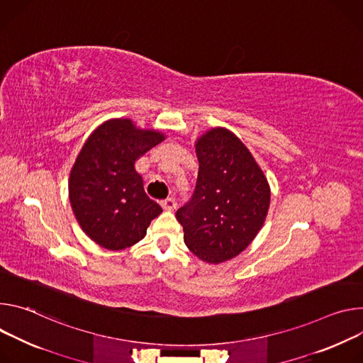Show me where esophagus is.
I'll list each match as a JSON object with an SVG mask.
<instances>
[{"label": "esophagus", "instance_id": "34e87169", "mask_svg": "<svg viewBox=\"0 0 363 363\" xmlns=\"http://www.w3.org/2000/svg\"><path fill=\"white\" fill-rule=\"evenodd\" d=\"M161 206H163V209H164V211L172 212V211H174V209H176L177 203H176V200H174V199L167 197V199H164V200H163V202H161Z\"/></svg>", "mask_w": 363, "mask_h": 363}]
</instances>
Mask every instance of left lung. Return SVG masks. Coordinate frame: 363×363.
<instances>
[{"mask_svg":"<svg viewBox=\"0 0 363 363\" xmlns=\"http://www.w3.org/2000/svg\"><path fill=\"white\" fill-rule=\"evenodd\" d=\"M196 155V189L176 218L187 248L205 262L219 264L242 252L262 228L269 184L245 144L226 128L197 138Z\"/></svg>","mask_w":363,"mask_h":363,"instance_id":"left-lung-1","label":"left lung"}]
</instances>
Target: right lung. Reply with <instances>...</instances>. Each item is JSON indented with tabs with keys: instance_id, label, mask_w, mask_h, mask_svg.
Instances as JSON below:
<instances>
[{
	"instance_id": "add662e5",
	"label": "right lung",
	"mask_w": 363,
	"mask_h": 363,
	"mask_svg": "<svg viewBox=\"0 0 363 363\" xmlns=\"http://www.w3.org/2000/svg\"><path fill=\"white\" fill-rule=\"evenodd\" d=\"M164 138L118 118L99 125L80 150L69 176L70 206L80 228L102 248L133 247L163 212L145 194L134 164Z\"/></svg>"
}]
</instances>
